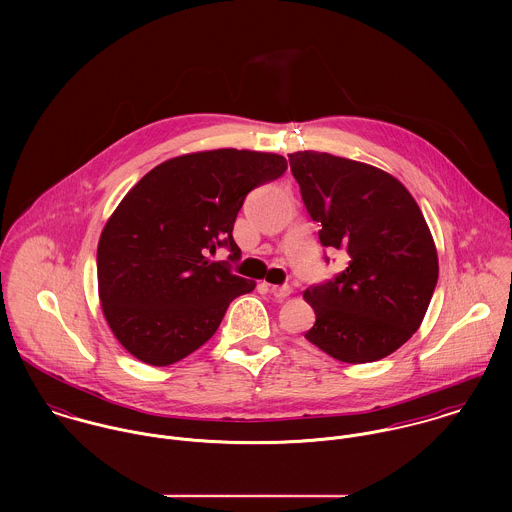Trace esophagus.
I'll list each match as a JSON object with an SVG mask.
<instances>
[{
	"label": "esophagus",
	"mask_w": 512,
	"mask_h": 512,
	"mask_svg": "<svg viewBox=\"0 0 512 512\" xmlns=\"http://www.w3.org/2000/svg\"><path fill=\"white\" fill-rule=\"evenodd\" d=\"M268 288H270V293H272L276 299H286V297L292 293L290 286H268Z\"/></svg>",
	"instance_id": "34e87169"
}]
</instances>
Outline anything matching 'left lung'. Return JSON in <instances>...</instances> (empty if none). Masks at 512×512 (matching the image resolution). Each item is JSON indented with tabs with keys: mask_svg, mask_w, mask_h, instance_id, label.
<instances>
[{
	"mask_svg": "<svg viewBox=\"0 0 512 512\" xmlns=\"http://www.w3.org/2000/svg\"><path fill=\"white\" fill-rule=\"evenodd\" d=\"M290 167L321 244L349 258L333 280L303 292L315 311L305 339L343 363L380 361L418 331L438 284L426 219L378 167L319 151L290 153Z\"/></svg>",
	"mask_w": 512,
	"mask_h": 512,
	"instance_id": "8db88e82",
	"label": "left lung"
}]
</instances>
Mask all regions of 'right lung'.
<instances>
[{
	"label": "right lung",
	"mask_w": 512,
	"mask_h": 512,
	"mask_svg": "<svg viewBox=\"0 0 512 512\" xmlns=\"http://www.w3.org/2000/svg\"><path fill=\"white\" fill-rule=\"evenodd\" d=\"M288 169L276 153L213 149L153 167L106 222L98 252V295L122 347L151 366L205 345L230 305L256 282L211 262L217 248L240 258L232 228L246 195Z\"/></svg>",
	"instance_id": "1"
}]
</instances>
